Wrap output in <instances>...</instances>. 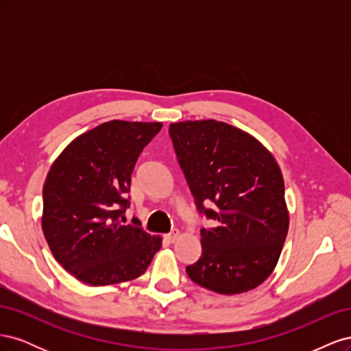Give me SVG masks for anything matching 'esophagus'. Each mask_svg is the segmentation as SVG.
I'll use <instances>...</instances> for the list:
<instances>
[{
	"instance_id": "1",
	"label": "esophagus",
	"mask_w": 351,
	"mask_h": 351,
	"mask_svg": "<svg viewBox=\"0 0 351 351\" xmlns=\"http://www.w3.org/2000/svg\"><path fill=\"white\" fill-rule=\"evenodd\" d=\"M178 234H180V231H178V230H171V231L168 232V234H165V236H164V240H165V241H168V243H174V241L177 240Z\"/></svg>"
}]
</instances>
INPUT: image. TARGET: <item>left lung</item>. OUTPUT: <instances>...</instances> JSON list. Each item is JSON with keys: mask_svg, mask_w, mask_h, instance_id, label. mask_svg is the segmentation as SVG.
<instances>
[{"mask_svg": "<svg viewBox=\"0 0 351 351\" xmlns=\"http://www.w3.org/2000/svg\"><path fill=\"white\" fill-rule=\"evenodd\" d=\"M168 132L199 214L215 222L200 230L202 254L187 275L219 294L256 289L274 271L289 231L277 161L253 136L222 121L173 123Z\"/></svg>", "mask_w": 351, "mask_h": 351, "instance_id": "8db88e82", "label": "left lung"}]
</instances>
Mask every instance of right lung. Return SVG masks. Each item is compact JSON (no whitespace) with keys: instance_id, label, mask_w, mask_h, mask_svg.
Wrapping results in <instances>:
<instances>
[{"instance_id":"obj_1","label":"right lung","mask_w":351,"mask_h":351,"mask_svg":"<svg viewBox=\"0 0 351 351\" xmlns=\"http://www.w3.org/2000/svg\"><path fill=\"white\" fill-rule=\"evenodd\" d=\"M162 123L112 120L76 137L44 184L42 231L57 262L79 281L108 285L147 269L162 239L123 226L132 173Z\"/></svg>"}]
</instances>
